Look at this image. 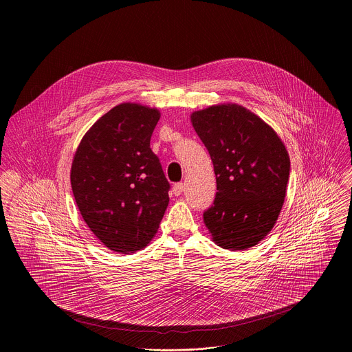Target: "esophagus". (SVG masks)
I'll list each match as a JSON object with an SVG mask.
<instances>
[{"instance_id":"obj_1","label":"esophagus","mask_w":352,"mask_h":352,"mask_svg":"<svg viewBox=\"0 0 352 352\" xmlns=\"http://www.w3.org/2000/svg\"><path fill=\"white\" fill-rule=\"evenodd\" d=\"M183 190H184V186H183V183H177V184H175V186H173V188H172V191H173V194H175L176 197L182 195Z\"/></svg>"}]
</instances>
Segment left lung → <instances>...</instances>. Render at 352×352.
Here are the masks:
<instances>
[{
	"mask_svg": "<svg viewBox=\"0 0 352 352\" xmlns=\"http://www.w3.org/2000/svg\"><path fill=\"white\" fill-rule=\"evenodd\" d=\"M210 153L217 195L203 222L212 241L229 251L257 245L274 228L286 198L290 157L261 118L234 102L191 113Z\"/></svg>",
	"mask_w": 352,
	"mask_h": 352,
	"instance_id": "left-lung-1",
	"label": "left lung"
}]
</instances>
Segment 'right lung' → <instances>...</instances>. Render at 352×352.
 I'll return each instance as SVG.
<instances>
[{"mask_svg":"<svg viewBox=\"0 0 352 352\" xmlns=\"http://www.w3.org/2000/svg\"><path fill=\"white\" fill-rule=\"evenodd\" d=\"M160 111L122 102L82 137L74 153L70 182L80 214L111 251L144 250L158 230L169 203V183L151 151Z\"/></svg>","mask_w":352,"mask_h":352,"instance_id":"obj_1","label":"right lung"}]
</instances>
